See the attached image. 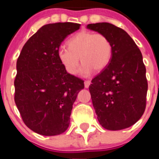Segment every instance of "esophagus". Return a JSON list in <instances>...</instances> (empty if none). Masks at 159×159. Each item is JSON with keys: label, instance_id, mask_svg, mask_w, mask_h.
Segmentation results:
<instances>
[{"label": "esophagus", "instance_id": "esophagus-1", "mask_svg": "<svg viewBox=\"0 0 159 159\" xmlns=\"http://www.w3.org/2000/svg\"><path fill=\"white\" fill-rule=\"evenodd\" d=\"M90 84H91V82H90V81H85L84 82V86L86 88H88L90 86Z\"/></svg>", "mask_w": 159, "mask_h": 159}]
</instances>
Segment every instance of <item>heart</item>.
I'll list each match as a JSON object with an SVG mask.
<instances>
[{
	"label": "heart",
	"mask_w": 159,
	"mask_h": 159,
	"mask_svg": "<svg viewBox=\"0 0 159 159\" xmlns=\"http://www.w3.org/2000/svg\"><path fill=\"white\" fill-rule=\"evenodd\" d=\"M67 44L68 47L60 46L57 54L61 64L71 75L77 73L80 59L83 62L80 67V74L87 77L94 69H104L111 58V41L102 34L82 31L72 36Z\"/></svg>",
	"instance_id": "heart-1"
}]
</instances>
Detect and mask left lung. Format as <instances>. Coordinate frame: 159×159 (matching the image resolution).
<instances>
[{"mask_svg": "<svg viewBox=\"0 0 159 159\" xmlns=\"http://www.w3.org/2000/svg\"><path fill=\"white\" fill-rule=\"evenodd\" d=\"M87 28L106 35L112 45L109 64L89 87L98 121L109 130L129 128L146 106L148 82L142 53L130 36L112 24H89Z\"/></svg>", "mask_w": 159, "mask_h": 159, "instance_id": "obj_1", "label": "left lung"}]
</instances>
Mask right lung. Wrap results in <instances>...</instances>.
<instances>
[{
    "label": "right lung",
    "mask_w": 159,
    "mask_h": 159,
    "mask_svg": "<svg viewBox=\"0 0 159 159\" xmlns=\"http://www.w3.org/2000/svg\"><path fill=\"white\" fill-rule=\"evenodd\" d=\"M80 25L66 22L42 26L17 59L16 105L26 126L41 135L67 130L72 105L84 88V82L67 72L57 54L62 41Z\"/></svg>",
    "instance_id": "1"
}]
</instances>
